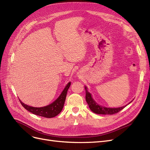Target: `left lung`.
<instances>
[{
    "label": "left lung",
    "mask_w": 150,
    "mask_h": 150,
    "mask_svg": "<svg viewBox=\"0 0 150 150\" xmlns=\"http://www.w3.org/2000/svg\"><path fill=\"white\" fill-rule=\"evenodd\" d=\"M86 101L87 102L90 110H91L94 113L96 114H101V115H114L116 113L120 112L122 110L125 106L120 107L117 108H105L101 106H99L95 102L93 99L91 97V95L88 92L86 87Z\"/></svg>",
    "instance_id": "1"
}]
</instances>
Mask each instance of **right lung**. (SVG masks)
<instances>
[{
  "instance_id": "add662e5",
  "label": "right lung",
  "mask_w": 150,
  "mask_h": 150,
  "mask_svg": "<svg viewBox=\"0 0 150 150\" xmlns=\"http://www.w3.org/2000/svg\"><path fill=\"white\" fill-rule=\"evenodd\" d=\"M70 85L71 83L69 82L67 84L64 89L63 90V91L62 92L59 97L55 101L46 106L41 108L31 107L28 105H26L24 103L21 102V100L19 101L22 106L28 111L33 113V114L35 115L47 117V118H51V117L56 116L57 115L59 114L61 111H62L66 100L67 90L69 88Z\"/></svg>"
}]
</instances>
